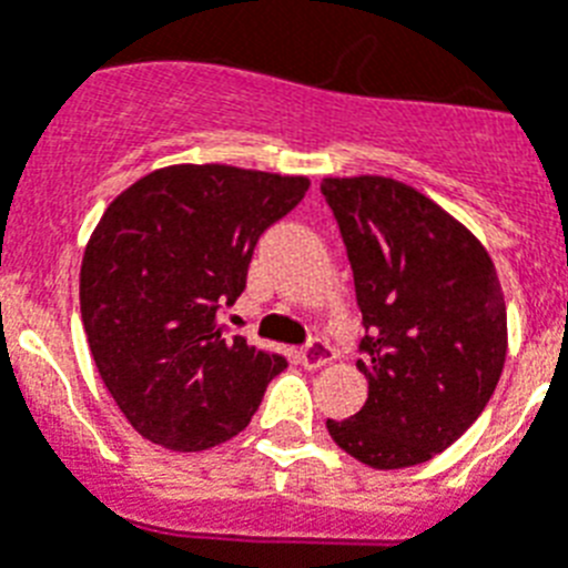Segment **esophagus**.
Instances as JSON below:
<instances>
[{"label": "esophagus", "mask_w": 568, "mask_h": 568, "mask_svg": "<svg viewBox=\"0 0 568 568\" xmlns=\"http://www.w3.org/2000/svg\"><path fill=\"white\" fill-rule=\"evenodd\" d=\"M334 359L336 351L322 339H313L311 345H304V348L298 351V363H302L304 368H311V372H316V368H322V365L327 363H334Z\"/></svg>", "instance_id": "obj_1"}]
</instances>
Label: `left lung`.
<instances>
[{
    "label": "left lung",
    "mask_w": 568,
    "mask_h": 568,
    "mask_svg": "<svg viewBox=\"0 0 568 568\" xmlns=\"http://www.w3.org/2000/svg\"><path fill=\"white\" fill-rule=\"evenodd\" d=\"M363 311V409L327 420L348 456L400 470L479 418L503 377L508 313L496 266L453 214L392 176H325Z\"/></svg>",
    "instance_id": "left-lung-1"
}]
</instances>
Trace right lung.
<instances>
[{
    "mask_svg": "<svg viewBox=\"0 0 568 568\" xmlns=\"http://www.w3.org/2000/svg\"><path fill=\"white\" fill-rule=\"evenodd\" d=\"M307 176L171 165L121 191L89 237L81 318L98 374L139 435L176 453L246 429L281 354L229 336L257 237L302 203Z\"/></svg>",
    "mask_w": 568,
    "mask_h": 568,
    "instance_id": "1",
    "label": "right lung"
}]
</instances>
